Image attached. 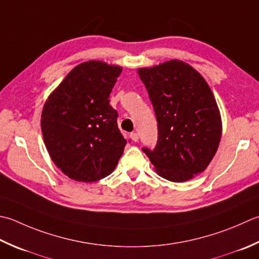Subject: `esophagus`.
Masks as SVG:
<instances>
[{
    "label": "esophagus",
    "instance_id": "34e87169",
    "mask_svg": "<svg viewBox=\"0 0 259 259\" xmlns=\"http://www.w3.org/2000/svg\"><path fill=\"white\" fill-rule=\"evenodd\" d=\"M130 138L133 139V141H135V143H136V141L139 140V136H138V134H137V133H131L130 134Z\"/></svg>",
    "mask_w": 259,
    "mask_h": 259
}]
</instances>
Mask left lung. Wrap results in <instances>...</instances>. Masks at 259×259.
I'll return each mask as SVG.
<instances>
[{
	"mask_svg": "<svg viewBox=\"0 0 259 259\" xmlns=\"http://www.w3.org/2000/svg\"><path fill=\"white\" fill-rule=\"evenodd\" d=\"M154 106L158 140L144 147L157 174L184 182L203 171L221 139V118L205 79L181 60L138 70Z\"/></svg>",
	"mask_w": 259,
	"mask_h": 259,
	"instance_id": "8db88e82",
	"label": "left lung"
}]
</instances>
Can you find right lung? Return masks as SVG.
Segmentation results:
<instances>
[{
	"mask_svg": "<svg viewBox=\"0 0 259 259\" xmlns=\"http://www.w3.org/2000/svg\"><path fill=\"white\" fill-rule=\"evenodd\" d=\"M119 66L90 60L70 70L44 105L41 131L56 166L69 179L95 182L112 173L126 140L110 94Z\"/></svg>",
	"mask_w": 259,
	"mask_h": 259,
	"instance_id": "add662e5",
	"label": "right lung"
}]
</instances>
